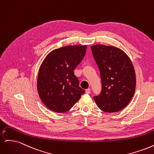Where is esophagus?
I'll return each instance as SVG.
<instances>
[{
	"label": "esophagus",
	"mask_w": 154,
	"mask_h": 154,
	"mask_svg": "<svg viewBox=\"0 0 154 154\" xmlns=\"http://www.w3.org/2000/svg\"><path fill=\"white\" fill-rule=\"evenodd\" d=\"M85 92L87 93V94H89L90 93H91V89H90V88H87V89H86L85 90Z\"/></svg>",
	"instance_id": "1"
}]
</instances>
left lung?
Listing matches in <instances>:
<instances>
[{
    "label": "left lung",
    "mask_w": 154,
    "mask_h": 154,
    "mask_svg": "<svg viewBox=\"0 0 154 154\" xmlns=\"http://www.w3.org/2000/svg\"><path fill=\"white\" fill-rule=\"evenodd\" d=\"M91 51L102 84L100 94L94 96L96 105L106 112L122 110L131 101L136 90V73L131 60L114 46L94 45Z\"/></svg>",
    "instance_id": "1"
}]
</instances>
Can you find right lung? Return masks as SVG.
I'll return each mask as SVG.
<instances>
[{
	"mask_svg": "<svg viewBox=\"0 0 154 154\" xmlns=\"http://www.w3.org/2000/svg\"><path fill=\"white\" fill-rule=\"evenodd\" d=\"M87 45H68L49 53L42 63L37 89L46 107L58 113L68 111L84 94L74 70L85 54Z\"/></svg>",
	"mask_w": 154,
	"mask_h": 154,
	"instance_id": "obj_1",
	"label": "right lung"
}]
</instances>
